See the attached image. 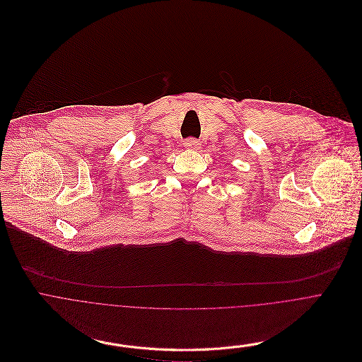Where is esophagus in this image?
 Wrapping results in <instances>:
<instances>
[{
    "label": "esophagus",
    "mask_w": 362,
    "mask_h": 362,
    "mask_svg": "<svg viewBox=\"0 0 362 362\" xmlns=\"http://www.w3.org/2000/svg\"><path fill=\"white\" fill-rule=\"evenodd\" d=\"M184 147L187 150H198L199 147V142L195 139V138H188L184 141Z\"/></svg>",
    "instance_id": "obj_1"
}]
</instances>
